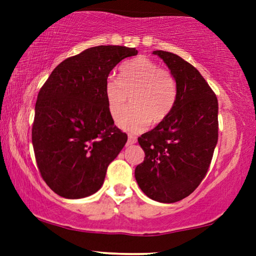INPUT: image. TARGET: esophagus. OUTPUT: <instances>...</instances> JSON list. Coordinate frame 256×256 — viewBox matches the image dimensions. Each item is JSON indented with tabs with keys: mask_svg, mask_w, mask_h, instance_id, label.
<instances>
[{
	"mask_svg": "<svg viewBox=\"0 0 256 256\" xmlns=\"http://www.w3.org/2000/svg\"><path fill=\"white\" fill-rule=\"evenodd\" d=\"M136 141H138V138H136L135 136L132 135L128 136V144H134V143H136Z\"/></svg>",
	"mask_w": 256,
	"mask_h": 256,
	"instance_id": "34e87169",
	"label": "esophagus"
}]
</instances>
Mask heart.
Returning a JSON list of instances; mask_svg holds the SVG:
<instances>
[{
    "instance_id": "obj_1",
    "label": "heart",
    "mask_w": 256,
    "mask_h": 256,
    "mask_svg": "<svg viewBox=\"0 0 256 256\" xmlns=\"http://www.w3.org/2000/svg\"><path fill=\"white\" fill-rule=\"evenodd\" d=\"M104 92L113 120L120 118L130 96L132 107L122 115L118 126L126 132H138L150 121L160 124L169 116L176 104L177 84L168 70L140 57L118 68V79L107 76Z\"/></svg>"
}]
</instances>
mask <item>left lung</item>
Here are the masks:
<instances>
[{
  "label": "left lung",
  "mask_w": 256,
  "mask_h": 256,
  "mask_svg": "<svg viewBox=\"0 0 256 256\" xmlns=\"http://www.w3.org/2000/svg\"><path fill=\"white\" fill-rule=\"evenodd\" d=\"M170 68L177 100L169 116L138 138L144 160L135 169L141 190L160 202H176L204 180L218 142V99L194 66L168 51H154Z\"/></svg>",
  "instance_id": "1"
}]
</instances>
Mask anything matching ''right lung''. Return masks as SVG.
Returning a JSON list of instances; mask_svg holds the SVG:
<instances>
[{
	"label": "right lung",
	"mask_w": 256,
	"mask_h": 256,
	"mask_svg": "<svg viewBox=\"0 0 256 256\" xmlns=\"http://www.w3.org/2000/svg\"><path fill=\"white\" fill-rule=\"evenodd\" d=\"M135 48L100 45L62 62L38 93L32 146L40 176L60 197L96 194L128 136L114 124L104 86Z\"/></svg>",
	"instance_id": "1"
}]
</instances>
